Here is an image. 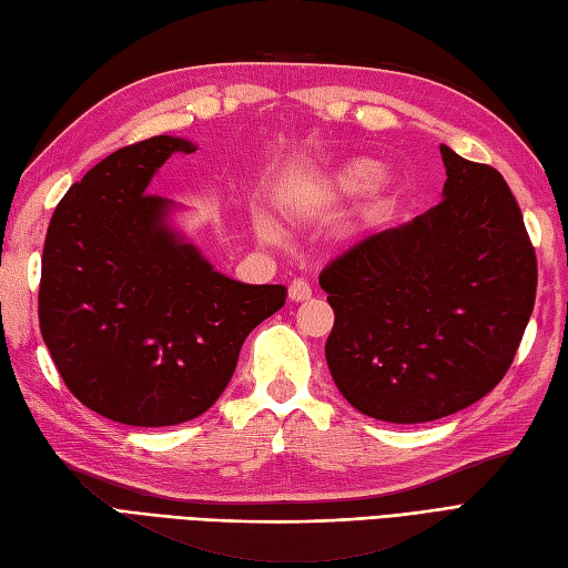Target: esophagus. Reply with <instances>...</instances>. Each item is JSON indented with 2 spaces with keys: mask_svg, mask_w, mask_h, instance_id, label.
Wrapping results in <instances>:
<instances>
[{
  "mask_svg": "<svg viewBox=\"0 0 568 568\" xmlns=\"http://www.w3.org/2000/svg\"><path fill=\"white\" fill-rule=\"evenodd\" d=\"M288 298L292 301H306V298H311V286H308V282H304V280H294L292 284H288Z\"/></svg>",
  "mask_w": 568,
  "mask_h": 568,
  "instance_id": "obj_1",
  "label": "esophagus"
}]
</instances>
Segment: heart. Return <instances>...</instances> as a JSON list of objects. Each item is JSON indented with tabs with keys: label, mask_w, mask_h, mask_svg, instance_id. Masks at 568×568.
<instances>
[{
	"label": "heart",
	"mask_w": 568,
	"mask_h": 568,
	"mask_svg": "<svg viewBox=\"0 0 568 568\" xmlns=\"http://www.w3.org/2000/svg\"><path fill=\"white\" fill-rule=\"evenodd\" d=\"M382 180H384V168L379 162L369 158H355V160L343 162V165L327 174L321 186V196L331 201L355 199L372 192V189L382 184ZM257 229L264 241L270 243H276L282 237L280 231H276L270 221H260Z\"/></svg>",
	"instance_id": "obj_1"
}]
</instances>
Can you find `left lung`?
<instances>
[{
    "mask_svg": "<svg viewBox=\"0 0 568 568\" xmlns=\"http://www.w3.org/2000/svg\"><path fill=\"white\" fill-rule=\"evenodd\" d=\"M443 201L321 272L327 369L386 423L445 418L506 376L532 316L537 257L503 174L439 145Z\"/></svg>",
    "mask_w": 568,
    "mask_h": 568,
    "instance_id": "1",
    "label": "left lung"
}]
</instances>
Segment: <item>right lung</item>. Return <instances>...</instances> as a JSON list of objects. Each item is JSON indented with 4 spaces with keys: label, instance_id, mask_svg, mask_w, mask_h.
I'll return each mask as SVG.
<instances>
[{
    "label": "right lung",
    "instance_id": "right-lung-1",
    "mask_svg": "<svg viewBox=\"0 0 568 568\" xmlns=\"http://www.w3.org/2000/svg\"><path fill=\"white\" fill-rule=\"evenodd\" d=\"M192 141L155 135L104 158L62 196L48 225L38 321L62 382L109 420L178 425L206 413L245 337L280 311L282 284L213 270L174 229L178 204L148 194Z\"/></svg>",
    "mask_w": 568,
    "mask_h": 568
}]
</instances>
